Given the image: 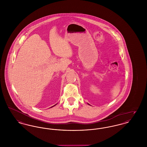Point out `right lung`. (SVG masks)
Here are the masks:
<instances>
[{
	"label": "right lung",
	"mask_w": 147,
	"mask_h": 147,
	"mask_svg": "<svg viewBox=\"0 0 147 147\" xmlns=\"http://www.w3.org/2000/svg\"><path fill=\"white\" fill-rule=\"evenodd\" d=\"M55 105H56V104ZM55 105H54V106H55ZM52 106V107H53V106Z\"/></svg>",
	"instance_id": "right-lung-1"
}]
</instances>
